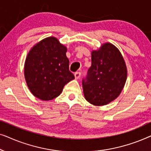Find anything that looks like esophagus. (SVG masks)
<instances>
[{"mask_svg": "<svg viewBox=\"0 0 151 151\" xmlns=\"http://www.w3.org/2000/svg\"><path fill=\"white\" fill-rule=\"evenodd\" d=\"M74 76H75L76 79H78V78H80V76H81V73H80V72H76Z\"/></svg>", "mask_w": 151, "mask_h": 151, "instance_id": "34e87169", "label": "esophagus"}]
</instances>
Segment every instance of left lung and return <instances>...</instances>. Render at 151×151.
<instances>
[{"mask_svg":"<svg viewBox=\"0 0 151 151\" xmlns=\"http://www.w3.org/2000/svg\"><path fill=\"white\" fill-rule=\"evenodd\" d=\"M127 69L120 51L109 42L91 53V66L82 79L84 98L95 106L116 99L127 81Z\"/></svg>","mask_w":151,"mask_h":151,"instance_id":"8db88e82","label":"left lung"}]
</instances>
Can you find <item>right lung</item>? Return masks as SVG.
Here are the masks:
<instances>
[{
  "label": "right lung",
  "instance_id": "obj_1",
  "mask_svg": "<svg viewBox=\"0 0 151 151\" xmlns=\"http://www.w3.org/2000/svg\"><path fill=\"white\" fill-rule=\"evenodd\" d=\"M67 47L55 37L43 39L32 47L24 63V78L37 98L51 100L60 96L64 86L73 80L69 71Z\"/></svg>",
  "mask_w": 151,
  "mask_h": 151
}]
</instances>
